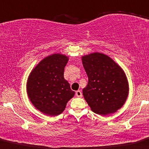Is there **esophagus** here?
Masks as SVG:
<instances>
[{"mask_svg":"<svg viewBox=\"0 0 149 149\" xmlns=\"http://www.w3.org/2000/svg\"><path fill=\"white\" fill-rule=\"evenodd\" d=\"M76 95L78 97H81L82 96V92L81 91H76Z\"/></svg>","mask_w":149,"mask_h":149,"instance_id":"34e87169","label":"esophagus"}]
</instances>
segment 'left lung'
I'll list each match as a JSON object with an SVG mask.
<instances>
[{"label":"left lung","instance_id":"obj_1","mask_svg":"<svg viewBox=\"0 0 149 149\" xmlns=\"http://www.w3.org/2000/svg\"><path fill=\"white\" fill-rule=\"evenodd\" d=\"M82 63L88 78L83 95L91 109L102 116L118 111L128 94V83L123 69L101 53L82 56Z\"/></svg>","mask_w":149,"mask_h":149}]
</instances>
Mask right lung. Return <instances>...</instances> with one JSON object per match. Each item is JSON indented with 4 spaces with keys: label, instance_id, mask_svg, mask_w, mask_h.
Wrapping results in <instances>:
<instances>
[{
    "label": "right lung",
    "instance_id": "add662e5",
    "mask_svg": "<svg viewBox=\"0 0 149 149\" xmlns=\"http://www.w3.org/2000/svg\"><path fill=\"white\" fill-rule=\"evenodd\" d=\"M68 58L60 54L43 58L33 69L27 81V93L33 106L46 115L57 116L65 109L75 92L64 79Z\"/></svg>",
    "mask_w": 149,
    "mask_h": 149
}]
</instances>
